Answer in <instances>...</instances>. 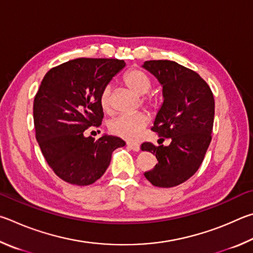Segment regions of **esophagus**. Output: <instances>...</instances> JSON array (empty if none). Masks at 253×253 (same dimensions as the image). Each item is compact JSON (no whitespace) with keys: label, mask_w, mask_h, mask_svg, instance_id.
Listing matches in <instances>:
<instances>
[{"label":"esophagus","mask_w":253,"mask_h":253,"mask_svg":"<svg viewBox=\"0 0 253 253\" xmlns=\"http://www.w3.org/2000/svg\"><path fill=\"white\" fill-rule=\"evenodd\" d=\"M127 147H129L131 150H133L135 152H139L140 151V144L138 143H133V142H127Z\"/></svg>","instance_id":"1"}]
</instances>
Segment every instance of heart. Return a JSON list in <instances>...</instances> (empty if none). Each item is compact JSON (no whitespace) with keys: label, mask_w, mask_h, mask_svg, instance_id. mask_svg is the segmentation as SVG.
Wrapping results in <instances>:
<instances>
[{"label":"heart","mask_w":253,"mask_h":253,"mask_svg":"<svg viewBox=\"0 0 253 253\" xmlns=\"http://www.w3.org/2000/svg\"><path fill=\"white\" fill-rule=\"evenodd\" d=\"M123 82L130 90L138 95H144L152 86V81L149 75L140 69H131L124 74ZM100 106L103 112L110 113L112 110V99H111V85H105L100 93ZM143 104L150 110H157L159 100L157 97H145ZM149 122L148 115L144 112H136L133 114H123L114 119L110 123V130L113 134L127 141H135L140 138L141 133Z\"/></svg>","instance_id":"heart-1"}]
</instances>
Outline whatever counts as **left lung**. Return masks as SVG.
Listing matches in <instances>:
<instances>
[{
    "label": "left lung",
    "instance_id": "left-lung-1",
    "mask_svg": "<svg viewBox=\"0 0 253 253\" xmlns=\"http://www.w3.org/2000/svg\"><path fill=\"white\" fill-rule=\"evenodd\" d=\"M142 66L163 87L165 100L152 131L161 141H171L168 147L141 144L142 151L156 154L158 160L144 176L159 188L176 187L196 173L209 148L214 120L213 93L197 72L176 62L152 60Z\"/></svg>",
    "mask_w": 253,
    "mask_h": 253
}]
</instances>
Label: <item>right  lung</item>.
<instances>
[{"instance_id":"right-lung-1","label":"right lung","mask_w":253,"mask_h":253,"mask_svg":"<svg viewBox=\"0 0 253 253\" xmlns=\"http://www.w3.org/2000/svg\"><path fill=\"white\" fill-rule=\"evenodd\" d=\"M126 63L118 59L71 60L43 78L33 103L35 138L47 165L63 181L88 185L99 180L112 152L124 147L118 136L84 135L103 119L100 93Z\"/></svg>"}]
</instances>
